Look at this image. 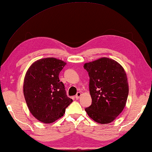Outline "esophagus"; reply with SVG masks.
Wrapping results in <instances>:
<instances>
[{"label":"esophagus","instance_id":"34e87169","mask_svg":"<svg viewBox=\"0 0 152 152\" xmlns=\"http://www.w3.org/2000/svg\"><path fill=\"white\" fill-rule=\"evenodd\" d=\"M80 96H81V93L79 92H77V94H76V96H75L76 99H79Z\"/></svg>","mask_w":152,"mask_h":152}]
</instances>
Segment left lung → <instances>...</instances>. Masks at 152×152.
<instances>
[{"label":"left lung","mask_w":152,"mask_h":152,"mask_svg":"<svg viewBox=\"0 0 152 152\" xmlns=\"http://www.w3.org/2000/svg\"><path fill=\"white\" fill-rule=\"evenodd\" d=\"M90 77L92 104L85 110L94 121L109 124L122 112L127 102L129 85L124 67L111 58L102 57L84 64Z\"/></svg>","instance_id":"8db88e82"}]
</instances>
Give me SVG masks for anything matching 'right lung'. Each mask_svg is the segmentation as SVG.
<instances>
[{
    "label": "right lung",
    "mask_w": 152,
    "mask_h": 152,
    "mask_svg": "<svg viewBox=\"0 0 152 152\" xmlns=\"http://www.w3.org/2000/svg\"><path fill=\"white\" fill-rule=\"evenodd\" d=\"M66 63L53 57L36 60L26 72L23 94L28 109L39 122L50 124L64 116L73 102L67 96L59 73Z\"/></svg>",
    "instance_id": "1"
}]
</instances>
